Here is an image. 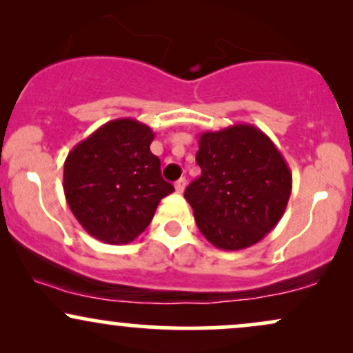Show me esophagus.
I'll return each mask as SVG.
<instances>
[{"label": "esophagus", "mask_w": 353, "mask_h": 353, "mask_svg": "<svg viewBox=\"0 0 353 353\" xmlns=\"http://www.w3.org/2000/svg\"><path fill=\"white\" fill-rule=\"evenodd\" d=\"M185 184H188V181H185V177H181L179 181H176V184H174V188H176V192H177V194L184 192Z\"/></svg>", "instance_id": "obj_1"}]
</instances>
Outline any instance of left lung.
Segmentation results:
<instances>
[{
	"mask_svg": "<svg viewBox=\"0 0 353 353\" xmlns=\"http://www.w3.org/2000/svg\"><path fill=\"white\" fill-rule=\"evenodd\" d=\"M201 176L185 189L199 230L222 250L257 244L281 221L292 172L270 137L250 124L202 132Z\"/></svg>",
	"mask_w": 353,
	"mask_h": 353,
	"instance_id": "1",
	"label": "left lung"
}]
</instances>
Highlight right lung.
<instances>
[{
  "label": "right lung",
  "instance_id": "obj_1",
  "mask_svg": "<svg viewBox=\"0 0 353 353\" xmlns=\"http://www.w3.org/2000/svg\"><path fill=\"white\" fill-rule=\"evenodd\" d=\"M154 132L139 121H109L81 141L64 161L68 205L89 236L128 244L152 221L163 197L174 192L149 149Z\"/></svg>",
  "mask_w": 353,
  "mask_h": 353
}]
</instances>
